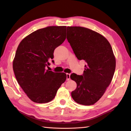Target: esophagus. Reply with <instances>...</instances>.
Returning <instances> with one entry per match:
<instances>
[{"label": "esophagus", "mask_w": 131, "mask_h": 131, "mask_svg": "<svg viewBox=\"0 0 131 131\" xmlns=\"http://www.w3.org/2000/svg\"><path fill=\"white\" fill-rule=\"evenodd\" d=\"M67 76V80H70V73H66Z\"/></svg>", "instance_id": "1"}]
</instances>
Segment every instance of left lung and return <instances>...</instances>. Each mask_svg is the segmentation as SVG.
I'll return each mask as SVG.
<instances>
[{
    "mask_svg": "<svg viewBox=\"0 0 131 131\" xmlns=\"http://www.w3.org/2000/svg\"><path fill=\"white\" fill-rule=\"evenodd\" d=\"M67 39L78 60L87 63L82 75L73 73L70 76L77 84L71 96L78 104H94L114 75L116 60L111 46L102 35L81 27H67Z\"/></svg>",
    "mask_w": 131,
    "mask_h": 131,
    "instance_id": "1",
    "label": "left lung"
}]
</instances>
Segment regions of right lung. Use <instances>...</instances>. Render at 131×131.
Listing matches in <instances>:
<instances>
[{
  "mask_svg": "<svg viewBox=\"0 0 131 131\" xmlns=\"http://www.w3.org/2000/svg\"><path fill=\"white\" fill-rule=\"evenodd\" d=\"M66 28V26H51L38 29L23 39L17 48L13 61L15 75L34 102H51L66 80L65 73L46 69L53 58L54 50L65 40Z\"/></svg>",
  "mask_w": 131,
  "mask_h": 131,
  "instance_id": "1",
  "label": "right lung"
}]
</instances>
